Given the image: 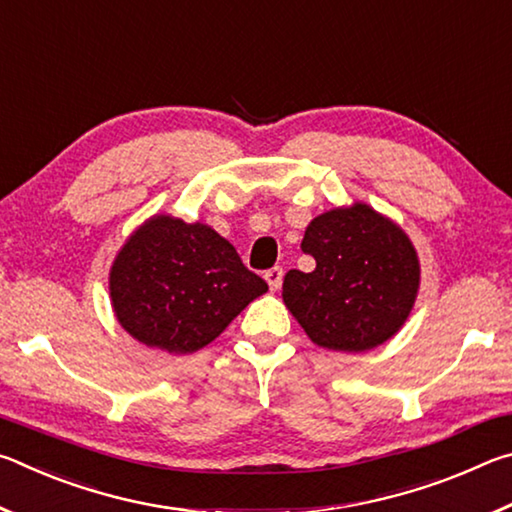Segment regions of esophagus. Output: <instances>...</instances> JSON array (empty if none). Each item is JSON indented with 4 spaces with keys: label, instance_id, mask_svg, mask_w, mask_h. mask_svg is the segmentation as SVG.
Returning <instances> with one entry per match:
<instances>
[{
    "label": "esophagus",
    "instance_id": "1",
    "mask_svg": "<svg viewBox=\"0 0 512 512\" xmlns=\"http://www.w3.org/2000/svg\"><path fill=\"white\" fill-rule=\"evenodd\" d=\"M266 282H268V287H271L273 291H277L282 287V277H284V271H282V266H273V268H268L266 271Z\"/></svg>",
    "mask_w": 512,
    "mask_h": 512
}]
</instances>
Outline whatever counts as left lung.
Here are the masks:
<instances>
[{"mask_svg": "<svg viewBox=\"0 0 512 512\" xmlns=\"http://www.w3.org/2000/svg\"><path fill=\"white\" fill-rule=\"evenodd\" d=\"M300 248L316 268L284 275L282 298L311 341L363 352L402 327L418 293L420 264L395 223L357 203L316 216Z\"/></svg>", "mask_w": 512, "mask_h": 512, "instance_id": "left-lung-1", "label": "left lung"}]
</instances>
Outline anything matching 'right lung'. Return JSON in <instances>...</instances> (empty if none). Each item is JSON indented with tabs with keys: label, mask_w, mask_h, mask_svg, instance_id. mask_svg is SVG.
Here are the masks:
<instances>
[{
	"label": "right lung",
	"mask_w": 512,
	"mask_h": 512,
	"mask_svg": "<svg viewBox=\"0 0 512 512\" xmlns=\"http://www.w3.org/2000/svg\"><path fill=\"white\" fill-rule=\"evenodd\" d=\"M268 284L203 223L155 216L121 248L110 273L121 327L149 348L189 354L212 343Z\"/></svg>",
	"instance_id": "1"
}]
</instances>
